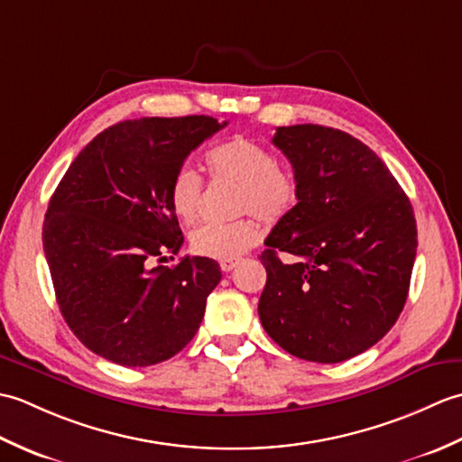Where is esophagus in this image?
I'll return each mask as SVG.
<instances>
[{
	"mask_svg": "<svg viewBox=\"0 0 462 462\" xmlns=\"http://www.w3.org/2000/svg\"><path fill=\"white\" fill-rule=\"evenodd\" d=\"M236 266H238V260H222V262H220V268H222V272H226V273L232 272Z\"/></svg>",
	"mask_w": 462,
	"mask_h": 462,
	"instance_id": "obj_1",
	"label": "esophagus"
}]
</instances>
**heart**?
<instances>
[{
  "label": "heart",
  "instance_id": "obj_1",
  "mask_svg": "<svg viewBox=\"0 0 462 462\" xmlns=\"http://www.w3.org/2000/svg\"><path fill=\"white\" fill-rule=\"evenodd\" d=\"M212 179L238 184L234 208L276 224L296 208L298 182L280 169L278 156L266 146L248 139H232L216 146L206 156ZM204 180L192 166H180L171 180V206L182 222L199 218ZM260 238V226L252 216L232 222H204L190 234V246L212 260H236Z\"/></svg>",
  "mask_w": 462,
  "mask_h": 462
}]
</instances>
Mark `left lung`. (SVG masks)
<instances>
[{"mask_svg":"<svg viewBox=\"0 0 462 462\" xmlns=\"http://www.w3.org/2000/svg\"><path fill=\"white\" fill-rule=\"evenodd\" d=\"M298 204L266 238L258 313L291 356L339 363L395 326L409 293L417 222L407 194L356 136L321 125L278 126ZM280 251L290 263H282Z\"/></svg>","mask_w":462,"mask_h":462,"instance_id":"1","label":"left lung"}]
</instances>
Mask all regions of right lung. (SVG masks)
<instances>
[{"label":"right lung","mask_w":462,"mask_h":462,"mask_svg":"<svg viewBox=\"0 0 462 462\" xmlns=\"http://www.w3.org/2000/svg\"><path fill=\"white\" fill-rule=\"evenodd\" d=\"M228 123L144 116L99 133L49 200L43 250L67 326L87 349L125 367L154 365L189 346L218 286V262L179 254L172 174Z\"/></svg>","instance_id":"1"}]
</instances>
